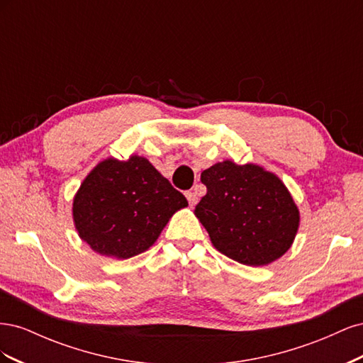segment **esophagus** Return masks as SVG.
Segmentation results:
<instances>
[{"label": "esophagus", "mask_w": 363, "mask_h": 363, "mask_svg": "<svg viewBox=\"0 0 363 363\" xmlns=\"http://www.w3.org/2000/svg\"><path fill=\"white\" fill-rule=\"evenodd\" d=\"M186 199H188L189 206H195L196 201H199V196H196V194H195L194 191H188V192H186Z\"/></svg>", "instance_id": "34e87169"}]
</instances>
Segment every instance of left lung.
<instances>
[{"label": "left lung", "mask_w": 363, "mask_h": 363, "mask_svg": "<svg viewBox=\"0 0 363 363\" xmlns=\"http://www.w3.org/2000/svg\"><path fill=\"white\" fill-rule=\"evenodd\" d=\"M201 182L207 194L195 215L218 251L262 267L291 248L300 212L277 175L252 163L224 160L203 171Z\"/></svg>", "instance_id": "obj_1"}]
</instances>
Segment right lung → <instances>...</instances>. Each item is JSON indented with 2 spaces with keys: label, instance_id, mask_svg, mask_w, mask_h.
<instances>
[{
  "label": "right lung",
  "instance_id": "1",
  "mask_svg": "<svg viewBox=\"0 0 363 363\" xmlns=\"http://www.w3.org/2000/svg\"><path fill=\"white\" fill-rule=\"evenodd\" d=\"M188 206L184 195L145 159H106L74 196L80 238L103 256L128 259L156 242L169 218Z\"/></svg>",
  "mask_w": 363,
  "mask_h": 363
}]
</instances>
